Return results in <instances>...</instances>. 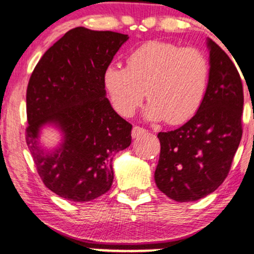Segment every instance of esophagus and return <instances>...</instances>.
<instances>
[{
	"instance_id": "1",
	"label": "esophagus",
	"mask_w": 254,
	"mask_h": 254,
	"mask_svg": "<svg viewBox=\"0 0 254 254\" xmlns=\"http://www.w3.org/2000/svg\"><path fill=\"white\" fill-rule=\"evenodd\" d=\"M147 132V130L143 129V127H133L132 129V137L133 138H138L139 136H143Z\"/></svg>"
}]
</instances>
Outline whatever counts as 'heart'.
Instances as JSON below:
<instances>
[{"mask_svg":"<svg viewBox=\"0 0 254 254\" xmlns=\"http://www.w3.org/2000/svg\"><path fill=\"white\" fill-rule=\"evenodd\" d=\"M210 63L202 50L174 43L149 42L127 57V68L109 65L104 84L115 110L131 117L147 93L145 116L180 124L193 117L209 87Z\"/></svg>","mask_w":254,"mask_h":254,"instance_id":"obj_1","label":"heart"}]
</instances>
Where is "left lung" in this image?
I'll return each mask as SVG.
<instances>
[{
  "mask_svg": "<svg viewBox=\"0 0 254 254\" xmlns=\"http://www.w3.org/2000/svg\"><path fill=\"white\" fill-rule=\"evenodd\" d=\"M210 78L202 106L188 123L159 132V190L177 202L208 196L224 182L243 136V81L237 66L209 40Z\"/></svg>",
  "mask_w": 254,
  "mask_h": 254,
  "instance_id": "8db88e82",
  "label": "left lung"
}]
</instances>
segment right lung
Returning <instances> with one entry per match:
<instances>
[{"mask_svg": "<svg viewBox=\"0 0 254 254\" xmlns=\"http://www.w3.org/2000/svg\"><path fill=\"white\" fill-rule=\"evenodd\" d=\"M127 34L75 27L49 49L32 71L26 92V143L44 185L71 202L103 196L113 182L112 155L131 144L132 125L105 97L104 72ZM56 123L61 148L46 153L37 133Z\"/></svg>", "mask_w": 254, "mask_h": 254, "instance_id": "1", "label": "right lung"}]
</instances>
